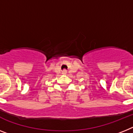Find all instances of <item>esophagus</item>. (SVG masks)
Returning <instances> with one entry per match:
<instances>
[{"mask_svg": "<svg viewBox=\"0 0 133 133\" xmlns=\"http://www.w3.org/2000/svg\"><path fill=\"white\" fill-rule=\"evenodd\" d=\"M63 73L64 74H65L67 73V71H66V70H63Z\"/></svg>", "mask_w": 133, "mask_h": 133, "instance_id": "34e87169", "label": "esophagus"}]
</instances>
